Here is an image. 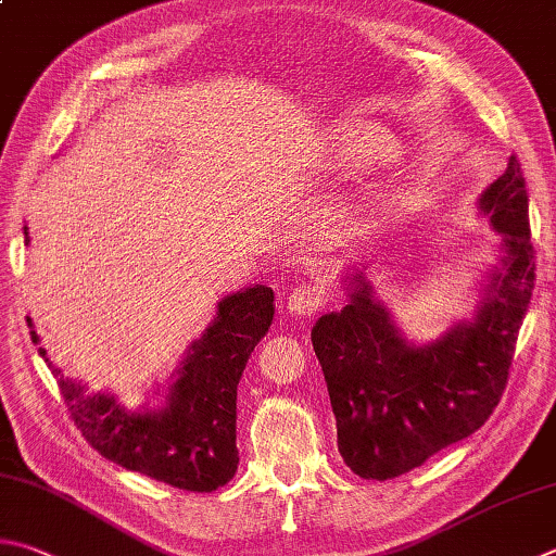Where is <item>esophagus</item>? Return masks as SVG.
Returning <instances> with one entry per match:
<instances>
[{
  "label": "esophagus",
  "mask_w": 556,
  "mask_h": 556,
  "mask_svg": "<svg viewBox=\"0 0 556 556\" xmlns=\"http://www.w3.org/2000/svg\"><path fill=\"white\" fill-rule=\"evenodd\" d=\"M320 304H323V287L318 285L299 287L294 294L287 299V311L289 316L294 318H311Z\"/></svg>",
  "instance_id": "34e87169"
}]
</instances>
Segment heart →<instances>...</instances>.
Returning <instances> with one entry per match:
<instances>
[{
    "label": "heart",
    "mask_w": 556,
    "mask_h": 556,
    "mask_svg": "<svg viewBox=\"0 0 556 556\" xmlns=\"http://www.w3.org/2000/svg\"><path fill=\"white\" fill-rule=\"evenodd\" d=\"M391 146L371 128L345 130L332 148V163L342 173H369V169L391 163Z\"/></svg>",
    "instance_id": "heart-1"
}]
</instances>
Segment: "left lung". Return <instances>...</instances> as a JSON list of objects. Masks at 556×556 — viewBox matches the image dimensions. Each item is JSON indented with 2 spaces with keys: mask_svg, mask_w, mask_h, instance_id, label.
Instances as JSON below:
<instances>
[{
  "mask_svg": "<svg viewBox=\"0 0 556 556\" xmlns=\"http://www.w3.org/2000/svg\"><path fill=\"white\" fill-rule=\"evenodd\" d=\"M477 211L501 236L498 255L483 271L469 316L440 338H406L365 265L345 269L348 304L311 330L336 413L338 450L362 479H396L469 438L506 389L534 289L528 191L516 155L481 191Z\"/></svg>",
  "mask_w": 556,
  "mask_h": 556,
  "instance_id": "1",
  "label": "left lung"
}]
</instances>
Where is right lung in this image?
Returning a JSON list of instances; mask_svg holds the SVG:
<instances>
[{"mask_svg": "<svg viewBox=\"0 0 556 556\" xmlns=\"http://www.w3.org/2000/svg\"><path fill=\"white\" fill-rule=\"evenodd\" d=\"M26 245L28 228L24 226ZM275 318V291L252 285L224 296L216 316L191 340L167 387L155 383L153 401L126 408L114 393L89 391L38 355L58 379L70 416L85 440L109 462L175 489L211 493L236 477L238 383L257 342ZM31 340L40 342L31 316Z\"/></svg>", "mask_w": 556, "mask_h": 556, "instance_id": "1", "label": "right lung"}]
</instances>
